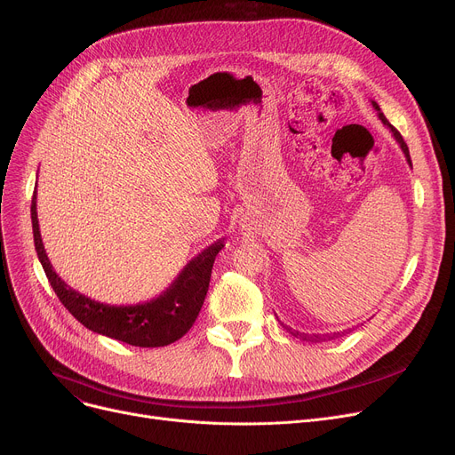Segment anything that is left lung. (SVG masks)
I'll use <instances>...</instances> for the list:
<instances>
[{
  "mask_svg": "<svg viewBox=\"0 0 455 455\" xmlns=\"http://www.w3.org/2000/svg\"><path fill=\"white\" fill-rule=\"evenodd\" d=\"M371 103H372V108H374V110H376V114H378V117L381 119V124H384V125H386V127H387V129L391 131V134H393V138L396 140V143H398V146H400V149H402V153H403L405 160H408V164L411 165V158H410V149H408V146H405V141H403L402 134H400V132H398V131H396V129H395V127H393V125H391V124L387 122V117L384 116V112H381V110H379L378 103H376V101H371ZM280 324H282V323H280ZM282 326H283L285 330H288V331H291L295 338H297V336H300V338H302V341H315V339H319V336H315V339H312V338H309V336H307V333H300V331H297V330L293 331V330H291L290 326H285V324H282Z\"/></svg>",
  "mask_w": 455,
  "mask_h": 455,
  "instance_id": "obj_1",
  "label": "left lung"
}]
</instances>
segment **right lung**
<instances>
[{
    "label": "right lung",
    "instance_id": "1",
    "mask_svg": "<svg viewBox=\"0 0 455 455\" xmlns=\"http://www.w3.org/2000/svg\"><path fill=\"white\" fill-rule=\"evenodd\" d=\"M31 221L40 264L68 312L95 333L146 348L175 343L196 323L208 291L213 259L225 247V243L218 240L196 258H191L170 283V288H165L156 299L134 306H110L69 288L55 273L42 243L36 215V191L31 201Z\"/></svg>",
    "mask_w": 455,
    "mask_h": 455
}]
</instances>
